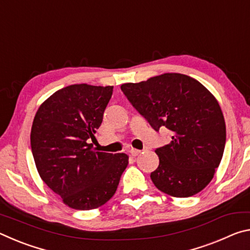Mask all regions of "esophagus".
Here are the masks:
<instances>
[{"label":"esophagus","mask_w":250,"mask_h":250,"mask_svg":"<svg viewBox=\"0 0 250 250\" xmlns=\"http://www.w3.org/2000/svg\"><path fill=\"white\" fill-rule=\"evenodd\" d=\"M140 153H141L140 150H137V149H131L130 150V154L132 156H138Z\"/></svg>","instance_id":"1"}]
</instances>
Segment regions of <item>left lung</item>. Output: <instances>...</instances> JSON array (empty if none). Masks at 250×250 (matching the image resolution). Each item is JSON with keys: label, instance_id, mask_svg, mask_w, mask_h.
Instances as JSON below:
<instances>
[{"label": "left lung", "instance_id": "left-lung-1", "mask_svg": "<svg viewBox=\"0 0 250 250\" xmlns=\"http://www.w3.org/2000/svg\"><path fill=\"white\" fill-rule=\"evenodd\" d=\"M131 104L155 131L166 126L172 141L155 150L160 163L151 180L161 192L189 197L205 188L221 163L226 125L217 99L189 76L167 73L121 84Z\"/></svg>", "mask_w": 250, "mask_h": 250}]
</instances>
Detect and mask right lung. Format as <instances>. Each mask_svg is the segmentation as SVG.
Instances as JSON below:
<instances>
[{
    "instance_id": "add662e5",
    "label": "right lung",
    "mask_w": 250,
    "mask_h": 250,
    "mask_svg": "<svg viewBox=\"0 0 250 250\" xmlns=\"http://www.w3.org/2000/svg\"><path fill=\"white\" fill-rule=\"evenodd\" d=\"M113 86L70 84L37 110L31 146L41 179L70 208L88 210L107 203L129 163L125 153L96 151L89 140L103 122Z\"/></svg>"
}]
</instances>
